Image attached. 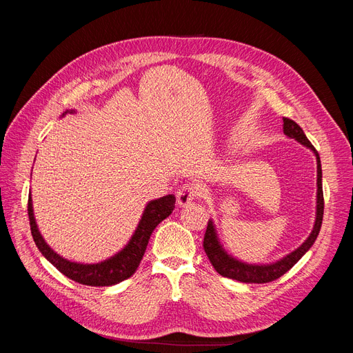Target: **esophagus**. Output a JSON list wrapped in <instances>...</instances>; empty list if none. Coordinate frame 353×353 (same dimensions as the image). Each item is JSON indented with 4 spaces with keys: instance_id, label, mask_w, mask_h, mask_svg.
Listing matches in <instances>:
<instances>
[{
    "instance_id": "1",
    "label": "esophagus",
    "mask_w": 353,
    "mask_h": 353,
    "mask_svg": "<svg viewBox=\"0 0 353 353\" xmlns=\"http://www.w3.org/2000/svg\"><path fill=\"white\" fill-rule=\"evenodd\" d=\"M200 194V190L196 184L193 183H187L184 185H181L179 190L176 191V201L179 206H187L188 203L193 201L197 196Z\"/></svg>"
}]
</instances>
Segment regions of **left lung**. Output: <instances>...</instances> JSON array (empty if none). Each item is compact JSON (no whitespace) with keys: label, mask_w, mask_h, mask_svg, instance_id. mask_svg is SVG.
Wrapping results in <instances>:
<instances>
[{"label":"left lung","mask_w":353,"mask_h":353,"mask_svg":"<svg viewBox=\"0 0 353 353\" xmlns=\"http://www.w3.org/2000/svg\"><path fill=\"white\" fill-rule=\"evenodd\" d=\"M284 134L290 138H294L296 141L301 144L306 145L307 148L315 153L316 156V218H315V225L305 243L297 248L294 252L290 254H287L285 258L281 261L270 263V265H249L240 262L237 259H234L232 256H230L225 250L222 249V245L218 241L216 237V231L215 227H213V222H208V228L205 232V240H203V249H205L208 258L212 263L213 268L216 270L218 274L222 276H227V279L236 280L240 283H271L276 279H280L281 275H284L288 270L293 268V266L297 263V261L302 258V256L312 248V244L315 243L319 230H321V223H323V215H324V194H323V170H321V160H319L318 152L315 150V147L311 144V141L307 140L303 130L294 121L288 119V117H284Z\"/></svg>","instance_id":"obj_1"}]
</instances>
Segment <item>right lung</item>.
<instances>
[{"instance_id": "add662e5", "label": "right lung", "mask_w": 353, "mask_h": 353, "mask_svg": "<svg viewBox=\"0 0 353 353\" xmlns=\"http://www.w3.org/2000/svg\"><path fill=\"white\" fill-rule=\"evenodd\" d=\"M174 209H175V196L172 194H168L157 200H152L145 206L141 221L138 223V227L134 232V236L131 237L130 243H128L119 253L114 254L113 258L105 259L100 263L83 265V263L66 261L65 258H61V256H59L50 248V245L46 243V240L42 239L39 230L37 227L30 196L28 200L30 232L39 252L44 254L46 259L54 265L61 274H65L68 279L83 285H94V287L113 285L126 279H130V276L137 271L138 265H140L143 259L152 232L160 222L166 219L170 213H172Z\"/></svg>"}]
</instances>
